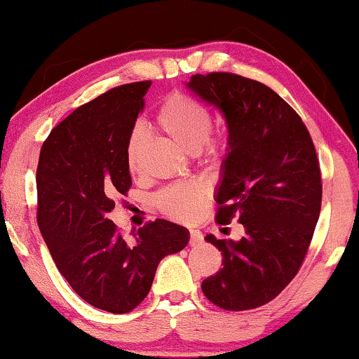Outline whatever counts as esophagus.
<instances>
[{
    "label": "esophagus",
    "mask_w": 359,
    "mask_h": 359,
    "mask_svg": "<svg viewBox=\"0 0 359 359\" xmlns=\"http://www.w3.org/2000/svg\"><path fill=\"white\" fill-rule=\"evenodd\" d=\"M203 241V236L198 229H191L189 231V245L191 247H196V245H201Z\"/></svg>",
    "instance_id": "obj_1"
}]
</instances>
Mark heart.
Masks as SVG:
<instances>
[{"mask_svg": "<svg viewBox=\"0 0 359 359\" xmlns=\"http://www.w3.org/2000/svg\"><path fill=\"white\" fill-rule=\"evenodd\" d=\"M157 126L184 152H203L210 163H217L228 149V135L224 131L212 135V117L208 110L184 93H173L165 99L157 115ZM141 152L142 135L140 130H135L126 146V163L131 173H136L140 168ZM202 201V187L192 183L168 186L154 197L157 210L176 222L196 218Z\"/></svg>", "mask_w": 359, "mask_h": 359, "instance_id": "b5f03b06", "label": "heart"}]
</instances>
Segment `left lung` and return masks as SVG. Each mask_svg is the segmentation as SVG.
Instances as JSON below:
<instances>
[{
	"label": "left lung",
	"mask_w": 359,
	"mask_h": 359,
	"mask_svg": "<svg viewBox=\"0 0 359 359\" xmlns=\"http://www.w3.org/2000/svg\"><path fill=\"white\" fill-rule=\"evenodd\" d=\"M186 86L228 125L217 223L237 217L245 229L241 241L207 234L223 268L203 279L202 292L223 310H252L284 290L310 247L323 197L316 151L299 114L260 81L213 72Z\"/></svg>",
	"instance_id": "8db88e82"
}]
</instances>
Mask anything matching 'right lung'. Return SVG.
I'll return each mask as SVG.
<instances>
[{"mask_svg": "<svg viewBox=\"0 0 359 359\" xmlns=\"http://www.w3.org/2000/svg\"><path fill=\"white\" fill-rule=\"evenodd\" d=\"M151 81L114 88L75 109L43 142L36 170L38 226L59 273L99 310L128 313L146 299L163 257L189 242L167 219L131 231L109 219L131 186L126 146Z\"/></svg>", "mask_w": 359, "mask_h": 359, "instance_id": "add662e5", "label": "right lung"}]
</instances>
